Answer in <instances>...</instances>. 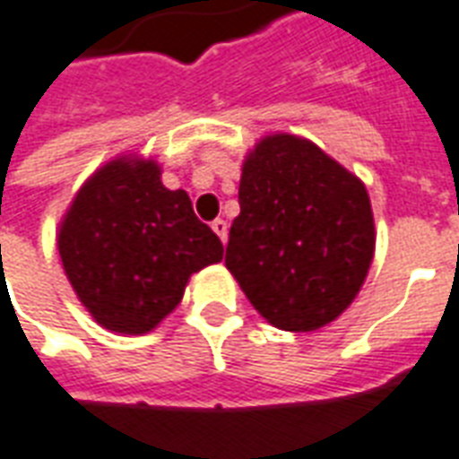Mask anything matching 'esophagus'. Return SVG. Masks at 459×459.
Segmentation results:
<instances>
[{
  "instance_id": "1",
  "label": "esophagus",
  "mask_w": 459,
  "mask_h": 459,
  "mask_svg": "<svg viewBox=\"0 0 459 459\" xmlns=\"http://www.w3.org/2000/svg\"><path fill=\"white\" fill-rule=\"evenodd\" d=\"M210 227H212V232H215L217 237L222 239V244H225L227 242V222H225V220H222V217H217L215 222H212Z\"/></svg>"
}]
</instances>
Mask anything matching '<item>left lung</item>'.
<instances>
[{"mask_svg": "<svg viewBox=\"0 0 459 459\" xmlns=\"http://www.w3.org/2000/svg\"><path fill=\"white\" fill-rule=\"evenodd\" d=\"M369 193L296 134L247 153L225 266L259 316L289 333L330 325L352 306L374 259Z\"/></svg>", "mask_w": 459, "mask_h": 459, "instance_id": "obj_1", "label": "left lung"}]
</instances>
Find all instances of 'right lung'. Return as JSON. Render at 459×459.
Returning <instances> with one entry per match:
<instances>
[{
	"label": "right lung",
	"mask_w": 459,
	"mask_h": 459,
	"mask_svg": "<svg viewBox=\"0 0 459 459\" xmlns=\"http://www.w3.org/2000/svg\"><path fill=\"white\" fill-rule=\"evenodd\" d=\"M58 254L97 325L146 335L170 316L193 273L225 247L193 212L186 190L160 183V166L117 156L90 176L58 225Z\"/></svg>",
	"instance_id": "right-lung-1"
}]
</instances>
